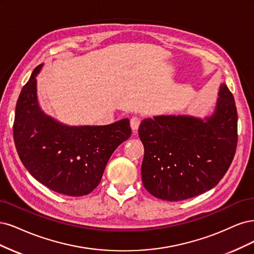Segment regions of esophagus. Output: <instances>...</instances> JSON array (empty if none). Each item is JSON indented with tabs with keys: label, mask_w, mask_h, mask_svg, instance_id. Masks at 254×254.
Instances as JSON below:
<instances>
[{
	"label": "esophagus",
	"mask_w": 254,
	"mask_h": 254,
	"mask_svg": "<svg viewBox=\"0 0 254 254\" xmlns=\"http://www.w3.org/2000/svg\"><path fill=\"white\" fill-rule=\"evenodd\" d=\"M140 122H141L140 118L137 117V116L133 117L132 119H130V127H132L134 130L138 129L139 126H140Z\"/></svg>",
	"instance_id": "obj_1"
}]
</instances>
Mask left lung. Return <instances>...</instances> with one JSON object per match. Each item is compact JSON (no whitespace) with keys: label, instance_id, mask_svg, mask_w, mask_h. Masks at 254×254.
<instances>
[{"label":"left lung","instance_id":"8db88e82","mask_svg":"<svg viewBox=\"0 0 254 254\" xmlns=\"http://www.w3.org/2000/svg\"><path fill=\"white\" fill-rule=\"evenodd\" d=\"M218 96L214 113L204 120L157 116L140 124L142 183L155 197L191 198L214 188L226 174L236 151L237 112L225 83Z\"/></svg>","mask_w":254,"mask_h":254}]
</instances>
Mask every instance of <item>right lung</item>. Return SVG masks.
Instances as JSON below:
<instances>
[{"instance_id": "add662e5", "label": "right lung", "mask_w": 254, "mask_h": 254, "mask_svg": "<svg viewBox=\"0 0 254 254\" xmlns=\"http://www.w3.org/2000/svg\"><path fill=\"white\" fill-rule=\"evenodd\" d=\"M41 67L32 71L15 106V148L24 167L42 185L64 195H86L99 185L113 152L130 137L129 120L68 127L45 115L37 99Z\"/></svg>"}]
</instances>
